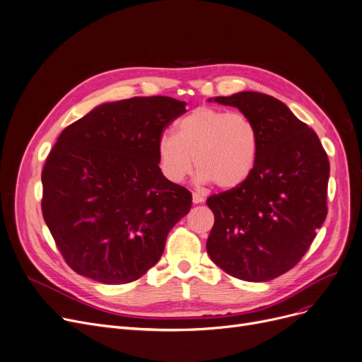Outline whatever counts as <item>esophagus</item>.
I'll return each mask as SVG.
<instances>
[{
    "instance_id": "1",
    "label": "esophagus",
    "mask_w": 362,
    "mask_h": 362,
    "mask_svg": "<svg viewBox=\"0 0 362 362\" xmlns=\"http://www.w3.org/2000/svg\"><path fill=\"white\" fill-rule=\"evenodd\" d=\"M202 202H204V197L202 194H199V193H193V203L199 204Z\"/></svg>"
}]
</instances>
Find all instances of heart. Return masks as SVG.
I'll list each match as a JSON object with an SVG mask.
<instances>
[{
    "instance_id": "obj_1",
    "label": "heart",
    "mask_w": 362,
    "mask_h": 362,
    "mask_svg": "<svg viewBox=\"0 0 362 362\" xmlns=\"http://www.w3.org/2000/svg\"><path fill=\"white\" fill-rule=\"evenodd\" d=\"M156 148L162 174L170 182H182L194 163L200 184L216 182L230 190L252 175L259 134L242 113L197 107L177 124L175 135L162 134Z\"/></svg>"
}]
</instances>
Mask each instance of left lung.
Instances as JSON below:
<instances>
[{
  "label": "left lung",
  "mask_w": 362,
  "mask_h": 362,
  "mask_svg": "<svg viewBox=\"0 0 362 362\" xmlns=\"http://www.w3.org/2000/svg\"><path fill=\"white\" fill-rule=\"evenodd\" d=\"M209 101L252 120L259 154L242 185L206 200L215 215L206 249L235 279L272 280L302 259L322 226L329 158L318 135L277 98L242 91Z\"/></svg>",
  "instance_id": "obj_1"
}]
</instances>
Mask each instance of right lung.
Here are the masks:
<instances>
[{
  "mask_svg": "<svg viewBox=\"0 0 362 362\" xmlns=\"http://www.w3.org/2000/svg\"><path fill=\"white\" fill-rule=\"evenodd\" d=\"M185 112L172 97L103 103L63 129L42 169V215L75 272L103 284L156 265L192 193L162 174L158 140Z\"/></svg>",
  "mask_w": 362,
  "mask_h": 362,
  "instance_id": "1",
  "label": "right lung"
}]
</instances>
